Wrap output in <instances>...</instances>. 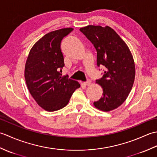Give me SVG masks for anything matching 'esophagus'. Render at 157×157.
I'll return each instance as SVG.
<instances>
[{
	"label": "esophagus",
	"mask_w": 157,
	"mask_h": 157,
	"mask_svg": "<svg viewBox=\"0 0 157 157\" xmlns=\"http://www.w3.org/2000/svg\"><path fill=\"white\" fill-rule=\"evenodd\" d=\"M91 80H90V79H88V80L87 81H86V82H85L84 83V84L86 85V86H90V85L91 84Z\"/></svg>",
	"instance_id": "esophagus-1"
}]
</instances>
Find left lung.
Returning <instances> with one entry per match:
<instances>
[{"mask_svg":"<svg viewBox=\"0 0 157 157\" xmlns=\"http://www.w3.org/2000/svg\"><path fill=\"white\" fill-rule=\"evenodd\" d=\"M79 30L96 50L97 66L105 67L102 78L96 80L102 87V96L94 105L103 111H112L123 104L134 84L135 65L132 53L109 26L88 25Z\"/></svg>","mask_w":157,"mask_h":157,"instance_id":"1","label":"left lung"}]
</instances>
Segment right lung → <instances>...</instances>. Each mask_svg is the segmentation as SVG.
<instances>
[{
    "mask_svg": "<svg viewBox=\"0 0 157 157\" xmlns=\"http://www.w3.org/2000/svg\"><path fill=\"white\" fill-rule=\"evenodd\" d=\"M73 30L70 28L61 29L43 36L32 48L25 63V78L29 91L38 105L47 111L65 106L80 86L60 73L65 66L61 42Z\"/></svg>",
    "mask_w": 157,
    "mask_h": 157,
    "instance_id": "right-lung-1",
    "label": "right lung"
}]
</instances>
